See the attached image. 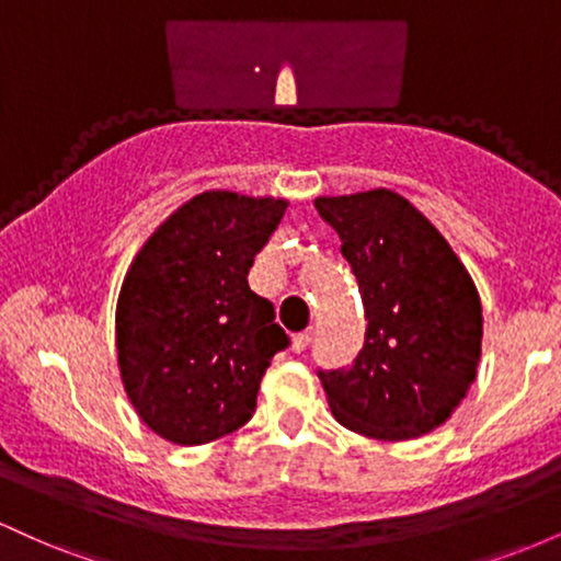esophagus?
Masks as SVG:
<instances>
[{"mask_svg":"<svg viewBox=\"0 0 561 561\" xmlns=\"http://www.w3.org/2000/svg\"><path fill=\"white\" fill-rule=\"evenodd\" d=\"M311 343H313V332H302V334H298V337L293 340V351L295 353H302Z\"/></svg>","mask_w":561,"mask_h":561,"instance_id":"1","label":"esophagus"}]
</instances>
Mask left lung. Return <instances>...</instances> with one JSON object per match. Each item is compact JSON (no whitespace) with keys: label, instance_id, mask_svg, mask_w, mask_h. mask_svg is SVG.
<instances>
[{"label":"left lung","instance_id":"left-lung-1","mask_svg":"<svg viewBox=\"0 0 561 561\" xmlns=\"http://www.w3.org/2000/svg\"><path fill=\"white\" fill-rule=\"evenodd\" d=\"M362 289L366 334L351 369L319 371L343 427L375 440L433 433L478 377L482 306L467 266L398 192L317 197Z\"/></svg>","mask_w":561,"mask_h":561}]
</instances>
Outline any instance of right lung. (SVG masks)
I'll use <instances>...</instances> for the list:
<instances>
[{
	"mask_svg": "<svg viewBox=\"0 0 561 561\" xmlns=\"http://www.w3.org/2000/svg\"><path fill=\"white\" fill-rule=\"evenodd\" d=\"M287 205L208 190L179 205L128 266L115 306L121 382L139 420L176 446L240 430L287 345L274 306L248 285Z\"/></svg>",
	"mask_w": 561,
	"mask_h": 561,
	"instance_id": "1",
	"label": "right lung"
}]
</instances>
